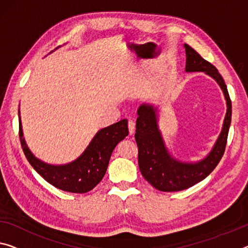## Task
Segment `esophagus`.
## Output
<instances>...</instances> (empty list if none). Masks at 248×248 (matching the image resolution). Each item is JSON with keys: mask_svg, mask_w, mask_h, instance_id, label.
Listing matches in <instances>:
<instances>
[{"mask_svg": "<svg viewBox=\"0 0 248 248\" xmlns=\"http://www.w3.org/2000/svg\"><path fill=\"white\" fill-rule=\"evenodd\" d=\"M128 132L131 135L135 132V123L133 121H128Z\"/></svg>", "mask_w": 248, "mask_h": 248, "instance_id": "1", "label": "esophagus"}]
</instances>
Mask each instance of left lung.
<instances>
[{
  "instance_id": "obj_1",
  "label": "left lung",
  "mask_w": 248,
  "mask_h": 248,
  "mask_svg": "<svg viewBox=\"0 0 248 248\" xmlns=\"http://www.w3.org/2000/svg\"><path fill=\"white\" fill-rule=\"evenodd\" d=\"M186 53L185 72H204L214 78L223 91L226 101V115L218 139L206 157L199 162H182L173 157L167 150L158 127V108L143 103L137 109L135 140L139 147V166L144 178L156 189L162 192H178L192 187L206 178L225 152L228 129L232 120V102L222 75L214 65L204 60L187 44H184Z\"/></svg>"
}]
</instances>
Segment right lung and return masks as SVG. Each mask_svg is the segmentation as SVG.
<instances>
[{"instance_id":"obj_1","label":"right lung","mask_w":248,"mask_h":248,"mask_svg":"<svg viewBox=\"0 0 248 248\" xmlns=\"http://www.w3.org/2000/svg\"><path fill=\"white\" fill-rule=\"evenodd\" d=\"M18 123L23 152L33 169L51 185L70 193L81 194L93 189L104 177L113 150L128 135L127 121L122 120L100 129L85 151L75 161L64 165H52L35 157L26 145L23 136L20 109Z\"/></svg>"}]
</instances>
